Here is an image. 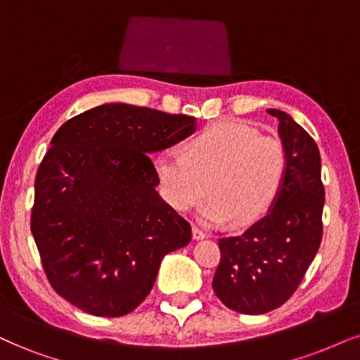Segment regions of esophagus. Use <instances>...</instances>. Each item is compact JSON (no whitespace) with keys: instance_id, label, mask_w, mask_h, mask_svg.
Wrapping results in <instances>:
<instances>
[{"instance_id":"obj_1","label":"esophagus","mask_w":360,"mask_h":360,"mask_svg":"<svg viewBox=\"0 0 360 360\" xmlns=\"http://www.w3.org/2000/svg\"><path fill=\"white\" fill-rule=\"evenodd\" d=\"M192 233H193L195 240H202V238L207 237L205 230L200 229V227H197V225H193V227H192Z\"/></svg>"}]
</instances>
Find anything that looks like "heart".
Instances as JSON below:
<instances>
[{
    "mask_svg": "<svg viewBox=\"0 0 360 360\" xmlns=\"http://www.w3.org/2000/svg\"><path fill=\"white\" fill-rule=\"evenodd\" d=\"M165 202L185 214L200 202L198 217L207 224L245 225L262 219L282 192L288 157L278 136L262 135L240 120L210 123L185 145L162 150L153 160Z\"/></svg>",
    "mask_w": 360,
    "mask_h": 360,
    "instance_id": "obj_1",
    "label": "heart"
}]
</instances>
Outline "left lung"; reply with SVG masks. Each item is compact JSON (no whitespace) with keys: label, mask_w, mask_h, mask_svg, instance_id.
<instances>
[{"label":"left lung","mask_w":360,"mask_h":360,"mask_svg":"<svg viewBox=\"0 0 360 360\" xmlns=\"http://www.w3.org/2000/svg\"><path fill=\"white\" fill-rule=\"evenodd\" d=\"M278 120L288 168L282 192L264 219L240 235L219 238L220 262L214 292L235 312L257 316L281 307L302 282L322 242L326 202L321 153L312 136L290 115Z\"/></svg>","instance_id":"obj_1"}]
</instances>
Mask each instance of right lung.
Listing matches in <instances>:
<instances>
[{"mask_svg":"<svg viewBox=\"0 0 360 360\" xmlns=\"http://www.w3.org/2000/svg\"><path fill=\"white\" fill-rule=\"evenodd\" d=\"M195 130V118L123 103L63 123L39 163L31 233L51 287L91 316L120 317L152 290L162 259L192 227L157 193L148 153Z\"/></svg>","mask_w":360,"mask_h":360,"instance_id":"1","label":"right lung"}]
</instances>
